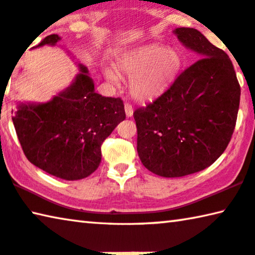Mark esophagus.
Returning <instances> with one entry per match:
<instances>
[{
  "label": "esophagus",
  "mask_w": 255,
  "mask_h": 255,
  "mask_svg": "<svg viewBox=\"0 0 255 255\" xmlns=\"http://www.w3.org/2000/svg\"><path fill=\"white\" fill-rule=\"evenodd\" d=\"M124 108H125V114H127V116L128 117H131L133 115V107H132V105L127 103V104H125V106H124Z\"/></svg>",
  "instance_id": "esophagus-1"
}]
</instances>
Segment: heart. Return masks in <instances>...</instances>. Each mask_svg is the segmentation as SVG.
Returning a JSON list of instances; mask_svg holds the SVG:
<instances>
[{
    "label": "heart",
    "mask_w": 255,
    "mask_h": 255,
    "mask_svg": "<svg viewBox=\"0 0 255 255\" xmlns=\"http://www.w3.org/2000/svg\"><path fill=\"white\" fill-rule=\"evenodd\" d=\"M115 67L121 75L131 78L130 93L135 100L151 101L170 88L181 67V58L175 50L149 44L122 54ZM106 76L116 80L111 70Z\"/></svg>",
    "instance_id": "1"
}]
</instances>
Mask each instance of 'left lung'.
Listing matches in <instances>:
<instances>
[{
	"label": "left lung",
	"mask_w": 255,
	"mask_h": 255,
	"mask_svg": "<svg viewBox=\"0 0 255 255\" xmlns=\"http://www.w3.org/2000/svg\"><path fill=\"white\" fill-rule=\"evenodd\" d=\"M198 59L163 95L133 113L143 166L164 178L199 172L226 150L236 125L241 87L232 60L195 28L174 29Z\"/></svg>",
	"instance_id": "left-lung-1"
}]
</instances>
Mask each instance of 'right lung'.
Instances as JSON below:
<instances>
[{
  "label": "right lung",
  "instance_id": "add662e5",
  "mask_svg": "<svg viewBox=\"0 0 255 255\" xmlns=\"http://www.w3.org/2000/svg\"><path fill=\"white\" fill-rule=\"evenodd\" d=\"M59 40L57 34L49 35L34 48ZM78 67L81 73L67 89L48 103L18 105L12 117L27 159L64 180L93 173L101 162V144L125 120L123 100L95 92L88 68Z\"/></svg>",
  "mask_w": 255,
  "mask_h": 255
}]
</instances>
